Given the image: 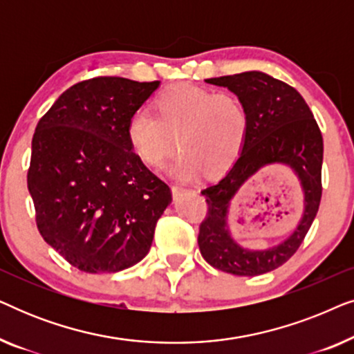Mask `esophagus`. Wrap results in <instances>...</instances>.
<instances>
[{
    "label": "esophagus",
    "instance_id": "34e87169",
    "mask_svg": "<svg viewBox=\"0 0 354 354\" xmlns=\"http://www.w3.org/2000/svg\"><path fill=\"white\" fill-rule=\"evenodd\" d=\"M183 190H185V188H183L182 185H172V195H174V198L180 195Z\"/></svg>",
    "mask_w": 354,
    "mask_h": 354
}]
</instances>
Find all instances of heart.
<instances>
[{
  "instance_id": "obj_1",
  "label": "heart",
  "mask_w": 354,
  "mask_h": 354,
  "mask_svg": "<svg viewBox=\"0 0 354 354\" xmlns=\"http://www.w3.org/2000/svg\"><path fill=\"white\" fill-rule=\"evenodd\" d=\"M158 114L142 106L127 122V138L135 154L148 166H161L178 147L183 153L169 166L180 178H195L203 169L216 176L234 166L248 137V113L229 93L178 84L156 98Z\"/></svg>"
}]
</instances>
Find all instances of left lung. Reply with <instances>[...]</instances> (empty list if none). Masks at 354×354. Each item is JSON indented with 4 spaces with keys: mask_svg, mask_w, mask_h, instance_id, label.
I'll return each mask as SVG.
<instances>
[{
    "mask_svg": "<svg viewBox=\"0 0 354 354\" xmlns=\"http://www.w3.org/2000/svg\"><path fill=\"white\" fill-rule=\"evenodd\" d=\"M206 82L236 95L248 113L250 127L234 166L219 182L201 192L207 214L200 225L198 245L212 268L254 277L287 263L317 214L322 196V133L303 96L264 72L250 71ZM272 163H285L297 174L305 196L304 216L297 229L280 244L264 250L243 249L230 235V203L243 183Z\"/></svg>",
    "mask_w": 354,
    "mask_h": 354,
    "instance_id": "left-lung-1",
    "label": "left lung"
}]
</instances>
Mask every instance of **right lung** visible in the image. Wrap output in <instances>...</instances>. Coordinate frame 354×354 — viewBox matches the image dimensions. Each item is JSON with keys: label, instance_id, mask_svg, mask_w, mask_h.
Returning <instances> with one entry per match:
<instances>
[{"label": "right lung", "instance_id": "1", "mask_svg": "<svg viewBox=\"0 0 354 354\" xmlns=\"http://www.w3.org/2000/svg\"><path fill=\"white\" fill-rule=\"evenodd\" d=\"M159 82L96 77L72 85L38 122L27 187L43 240L90 274L119 272L151 248L171 188L133 153L127 122Z\"/></svg>", "mask_w": 354, "mask_h": 354}]
</instances>
